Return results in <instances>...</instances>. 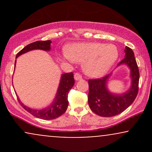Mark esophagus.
Masks as SVG:
<instances>
[{"mask_svg":"<svg viewBox=\"0 0 152 152\" xmlns=\"http://www.w3.org/2000/svg\"><path fill=\"white\" fill-rule=\"evenodd\" d=\"M74 78L76 81H78V80L81 79L82 78V76L79 73H75L74 74Z\"/></svg>","mask_w":152,"mask_h":152,"instance_id":"1","label":"esophagus"}]
</instances>
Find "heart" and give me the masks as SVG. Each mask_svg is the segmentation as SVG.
I'll return each mask as SVG.
<instances>
[{
	"label": "heart",
	"instance_id": "b5f03b06",
	"mask_svg": "<svg viewBox=\"0 0 152 152\" xmlns=\"http://www.w3.org/2000/svg\"><path fill=\"white\" fill-rule=\"evenodd\" d=\"M64 58L69 61L83 62L85 73L98 77L105 74L118 58V50L114 45L100 43H81L68 48Z\"/></svg>",
	"mask_w": 152,
	"mask_h": 152
}]
</instances>
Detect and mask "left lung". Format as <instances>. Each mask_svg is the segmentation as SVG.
Masks as SVG:
<instances>
[{"instance_id":"1","label":"left lung","mask_w":152,"mask_h":152,"mask_svg":"<svg viewBox=\"0 0 152 152\" xmlns=\"http://www.w3.org/2000/svg\"><path fill=\"white\" fill-rule=\"evenodd\" d=\"M124 51V58L122 59L118 66L126 64L131 70L132 86L128 91L120 95L109 92L106 83L111 74L101 78L88 80V105L93 112L100 116L110 117L121 114L134 102L138 94L139 68L132 48L126 46Z\"/></svg>"}]
</instances>
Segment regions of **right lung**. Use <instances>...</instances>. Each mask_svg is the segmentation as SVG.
<instances>
[{
	"label": "right lung",
	"instance_id": "right-lung-1",
	"mask_svg": "<svg viewBox=\"0 0 152 152\" xmlns=\"http://www.w3.org/2000/svg\"><path fill=\"white\" fill-rule=\"evenodd\" d=\"M50 43L51 41H38L34 42L30 44L27 45L24 47L21 50L18 52L16 55V58L19 56L22 55L23 53H25L26 52L30 51L32 50L41 49L43 50H50ZM16 61H15V66ZM75 83L74 78V74L72 72L66 73V74H62L61 78L60 83L57 91L56 96L54 99L53 104L48 106V107L41 110H36L34 109L28 107L24 105L23 103L20 102V99L18 97V101L20 103V106L26 110L28 112H29L33 116L36 117L41 118L44 120H51L59 117L66 112L67 109L68 105H69V102H68V94H69V91L73 86H74Z\"/></svg>",
	"mask_w": 152,
	"mask_h": 152
}]
</instances>
